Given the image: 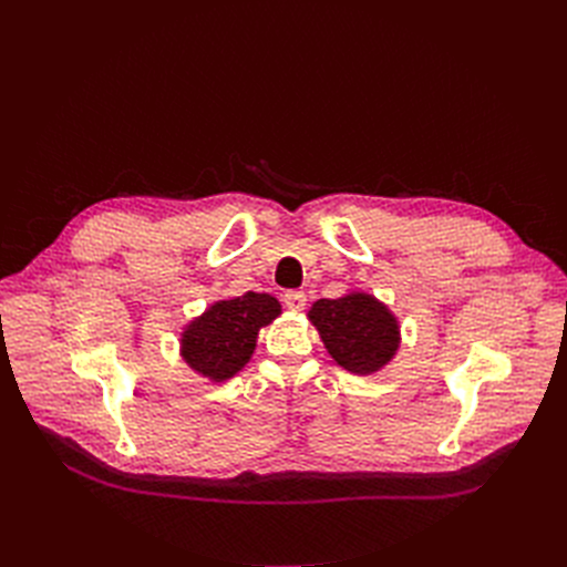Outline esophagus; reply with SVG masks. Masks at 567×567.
<instances>
[{
  "mask_svg": "<svg viewBox=\"0 0 567 567\" xmlns=\"http://www.w3.org/2000/svg\"><path fill=\"white\" fill-rule=\"evenodd\" d=\"M284 302H286L288 310L300 312V310H305L307 296L302 293V290H286V293H284Z\"/></svg>",
  "mask_w": 567,
  "mask_h": 567,
  "instance_id": "esophagus-1",
  "label": "esophagus"
}]
</instances>
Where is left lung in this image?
Wrapping results in <instances>:
<instances>
[{"mask_svg":"<svg viewBox=\"0 0 567 567\" xmlns=\"http://www.w3.org/2000/svg\"><path fill=\"white\" fill-rule=\"evenodd\" d=\"M310 319L319 329L326 350L352 373L379 371L400 348L398 321L385 305L367 293L317 300Z\"/></svg>","mask_w":567,"mask_h":567,"instance_id":"1","label":"left lung"}]
</instances>
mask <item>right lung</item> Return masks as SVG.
Here are the masks:
<instances>
[{
    "instance_id": "add662e5",
    "label": "right lung",
    "mask_w": 567,
    "mask_h": 567,
    "mask_svg": "<svg viewBox=\"0 0 567 567\" xmlns=\"http://www.w3.org/2000/svg\"><path fill=\"white\" fill-rule=\"evenodd\" d=\"M281 315L277 298L252 293L215 302L182 333V354L194 371L227 381L241 371L255 350L257 331Z\"/></svg>"
}]
</instances>
